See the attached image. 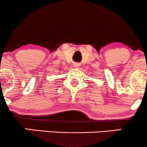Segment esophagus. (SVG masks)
<instances>
[{
	"mask_svg": "<svg viewBox=\"0 0 147 147\" xmlns=\"http://www.w3.org/2000/svg\"><path fill=\"white\" fill-rule=\"evenodd\" d=\"M74 66H75V67H78V65H77V64H75V65H74Z\"/></svg>",
	"mask_w": 147,
	"mask_h": 147,
	"instance_id": "obj_1",
	"label": "esophagus"
}]
</instances>
